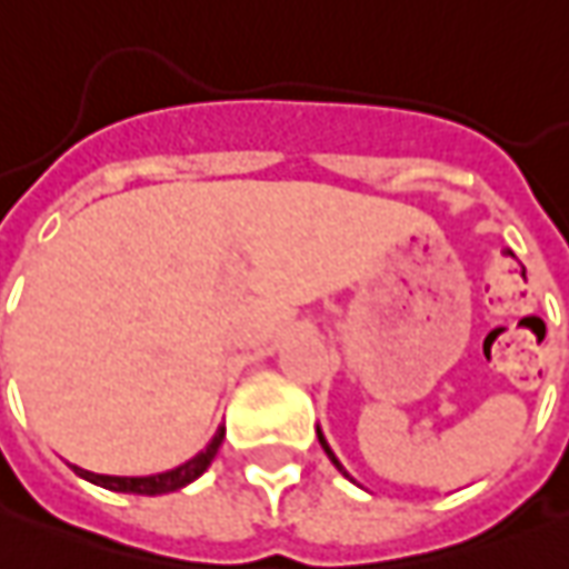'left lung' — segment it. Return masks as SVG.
Masks as SVG:
<instances>
[{
	"label": "left lung",
	"mask_w": 569,
	"mask_h": 569,
	"mask_svg": "<svg viewBox=\"0 0 569 569\" xmlns=\"http://www.w3.org/2000/svg\"><path fill=\"white\" fill-rule=\"evenodd\" d=\"M317 437H320V447H323V450H326V456H329V462L336 465V468H339V471H341V475H345V478H348V480H353L351 475H348V471H345V465L339 462V456H336V452H332V447H329V443H326V437H323V431H320V428H317Z\"/></svg>",
	"instance_id": "8db88e82"
}]
</instances>
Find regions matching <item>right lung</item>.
<instances>
[{
    "mask_svg": "<svg viewBox=\"0 0 569 569\" xmlns=\"http://www.w3.org/2000/svg\"><path fill=\"white\" fill-rule=\"evenodd\" d=\"M221 440H224V428H218L216 437L206 443V450H200L193 459H188L184 465H178L172 471H160V475H147V478H117V475H94V471H86V468H79L73 465V471H77L79 478L89 480V483H98V487H104V490L113 492H134V496H162V492H174L181 490V487H188L193 480L200 478L202 471L212 465L216 459L218 447H221Z\"/></svg>",
    "mask_w": 569,
    "mask_h": 569,
    "instance_id": "obj_1",
    "label": "right lung"
}]
</instances>
